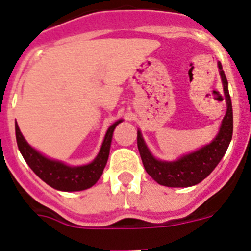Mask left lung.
I'll use <instances>...</instances> for the list:
<instances>
[{
  "instance_id": "left-lung-1",
  "label": "left lung",
  "mask_w": 251,
  "mask_h": 251,
  "mask_svg": "<svg viewBox=\"0 0 251 251\" xmlns=\"http://www.w3.org/2000/svg\"><path fill=\"white\" fill-rule=\"evenodd\" d=\"M225 101L226 114L221 121L220 128L213 141L199 150L182 155L174 161H162L153 156L149 150L141 131L137 130V148L146 173L157 184L169 187H189L201 182L216 168L226 152L232 137V106L227 89V80L220 62H218Z\"/></svg>"
}]
</instances>
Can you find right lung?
Returning a JSON list of instances; mask_svg holds the SVG:
<instances>
[{
    "label": "right lung",
    "instance_id": "add662e5",
    "mask_svg": "<svg viewBox=\"0 0 251 251\" xmlns=\"http://www.w3.org/2000/svg\"><path fill=\"white\" fill-rule=\"evenodd\" d=\"M120 123H123V120H117L107 128L98 156L90 164L81 165V166H70L62 161L50 159L41 152H38L26 141L17 123L15 125L16 140L25 161L32 169L33 173L47 185L60 191H81L94 186L102 175L106 162L109 159L112 134L115 127Z\"/></svg>",
    "mask_w": 251,
    "mask_h": 251
}]
</instances>
